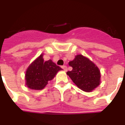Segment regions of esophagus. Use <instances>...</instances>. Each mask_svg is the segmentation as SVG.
<instances>
[{
  "label": "esophagus",
  "instance_id": "esophagus-1",
  "mask_svg": "<svg viewBox=\"0 0 125 125\" xmlns=\"http://www.w3.org/2000/svg\"><path fill=\"white\" fill-rule=\"evenodd\" d=\"M62 68L64 70V71H67V67L66 65H63V66H62Z\"/></svg>",
  "mask_w": 125,
  "mask_h": 125
}]
</instances>
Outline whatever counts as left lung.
Here are the masks:
<instances>
[{
	"instance_id": "8db88e82",
	"label": "left lung",
	"mask_w": 125,
	"mask_h": 125,
	"mask_svg": "<svg viewBox=\"0 0 125 125\" xmlns=\"http://www.w3.org/2000/svg\"><path fill=\"white\" fill-rule=\"evenodd\" d=\"M69 65L73 69L71 71H67V74L79 89L90 92L100 85V70L87 57L77 54L73 60L69 62Z\"/></svg>"
}]
</instances>
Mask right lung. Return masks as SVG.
<instances>
[{"label": "right lung", "instance_id": "add662e5", "mask_svg": "<svg viewBox=\"0 0 125 125\" xmlns=\"http://www.w3.org/2000/svg\"><path fill=\"white\" fill-rule=\"evenodd\" d=\"M43 56L42 54L30 63L26 71V85L30 89H43L49 81L54 78L58 71L62 70L51 60L45 62Z\"/></svg>", "mask_w": 125, "mask_h": 125}]
</instances>
